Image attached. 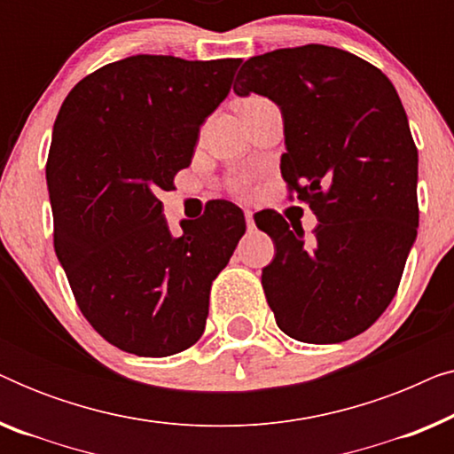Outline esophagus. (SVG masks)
<instances>
[{
  "instance_id": "34e87169",
  "label": "esophagus",
  "mask_w": 454,
  "mask_h": 454,
  "mask_svg": "<svg viewBox=\"0 0 454 454\" xmlns=\"http://www.w3.org/2000/svg\"><path fill=\"white\" fill-rule=\"evenodd\" d=\"M246 225H247V231H254V229H256V223H254V213H252V210H246Z\"/></svg>"
}]
</instances>
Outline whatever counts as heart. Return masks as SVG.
<instances>
[{
  "label": "heart",
  "mask_w": 454,
  "mask_h": 454,
  "mask_svg": "<svg viewBox=\"0 0 454 454\" xmlns=\"http://www.w3.org/2000/svg\"><path fill=\"white\" fill-rule=\"evenodd\" d=\"M247 101H252V98H247Z\"/></svg>",
  "instance_id": "obj_1"
}]
</instances>
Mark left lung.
Masks as SVG:
<instances>
[{
  "instance_id": "1",
  "label": "left lung",
  "mask_w": 454,
  "mask_h": 454,
  "mask_svg": "<svg viewBox=\"0 0 454 454\" xmlns=\"http://www.w3.org/2000/svg\"><path fill=\"white\" fill-rule=\"evenodd\" d=\"M233 90L278 105L281 176L318 219L306 239L275 210L254 216L277 250L262 269L277 325L301 343L353 339L393 301L418 238V148L401 98L376 66L326 45L250 58Z\"/></svg>"
}]
</instances>
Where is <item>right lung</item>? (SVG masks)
I'll return each instance as SVG.
<instances>
[{
	"label": "right lung",
	"instance_id": "add662e5",
	"mask_svg": "<svg viewBox=\"0 0 454 454\" xmlns=\"http://www.w3.org/2000/svg\"><path fill=\"white\" fill-rule=\"evenodd\" d=\"M239 64L132 55L80 80L53 123L55 254L80 312L121 351L165 357L194 345L210 285L246 233L241 208L213 200L177 238L157 198L192 163Z\"/></svg>",
	"mask_w": 454,
	"mask_h": 454
}]
</instances>
